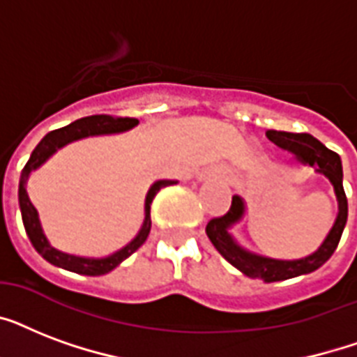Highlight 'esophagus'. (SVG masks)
Instances as JSON below:
<instances>
[{
	"mask_svg": "<svg viewBox=\"0 0 357 357\" xmlns=\"http://www.w3.org/2000/svg\"><path fill=\"white\" fill-rule=\"evenodd\" d=\"M211 174H215L217 178H222V179H229V172L226 167H215L211 168Z\"/></svg>",
	"mask_w": 357,
	"mask_h": 357,
	"instance_id": "34e87169",
	"label": "esophagus"
}]
</instances>
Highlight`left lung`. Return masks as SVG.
I'll use <instances>...</instances> for the list:
<instances>
[{"instance_id":"left-lung-1","label":"left lung","mask_w":357,"mask_h":357,"mask_svg":"<svg viewBox=\"0 0 357 357\" xmlns=\"http://www.w3.org/2000/svg\"><path fill=\"white\" fill-rule=\"evenodd\" d=\"M268 140L274 144L283 148V150L291 151L305 165L317 167V172L326 176L330 183L333 185L335 196H337L339 213L332 229L328 231L326 238L322 244L313 252V254L305 255L302 259H272L265 255L254 254L243 248L231 235V226L244 217V202L241 196L235 195L231 198V207L228 209L226 215L217 218H211L206 226V234L213 246L218 250V254L222 255L224 259L229 261L235 268L246 274L248 278H257L263 280L265 283L272 282H283V280H291V278L302 276V274H310L317 271L319 266L326 263L332 254L337 248L341 235H343L347 217H349V202L343 189V167H341V157L335 151L328 150L326 146L322 144L321 140L311 137L310 133H287V131H266Z\"/></svg>"}]
</instances>
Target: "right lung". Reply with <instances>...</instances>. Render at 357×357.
Listing matches in <instances>:
<instances>
[{
	"instance_id": "1",
	"label": "right lung",
	"mask_w": 357,
	"mask_h": 357,
	"mask_svg": "<svg viewBox=\"0 0 357 357\" xmlns=\"http://www.w3.org/2000/svg\"><path fill=\"white\" fill-rule=\"evenodd\" d=\"M139 123L137 119H116V116H109V114H94V116H85V119L75 120V122L68 123L61 129H55V131H50V133L44 137V139L36 144V148L31 153L29 161L22 170V176H20V187H18V202H20V211H22V220H24L25 234L29 237L31 244L35 246V250L44 257L46 261H50L52 265L61 266V268H66L70 272H77V274H85V276H102V274H107L113 268L122 263L123 259H128L129 255L137 252V250L144 244V241L150 235L151 229V218H150V206L155 195L162 187H168V185L178 183V181H172V179H159L155 183L151 185L148 195H146L144 202V222H142V228L137 234V237L131 241L129 244H126L123 248H120L119 252L107 255V257H81V255H72L66 254V252H61V250L53 248L50 241L46 238L44 231H42L40 220H38V213H36L35 206L31 204L29 196H27V190H25V183L29 179V174L33 170L44 165V162L50 159V157L63 146L74 142V140L85 139V137H96V135H111V133H122V131H128V129L135 128Z\"/></svg>"
}]
</instances>
